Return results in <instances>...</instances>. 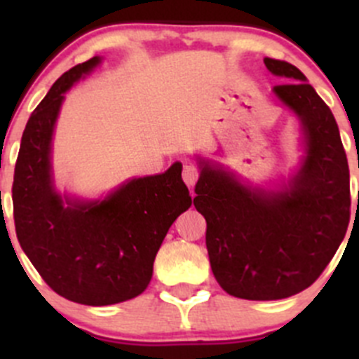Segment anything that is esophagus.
<instances>
[{
    "instance_id": "34e87169",
    "label": "esophagus",
    "mask_w": 359,
    "mask_h": 359,
    "mask_svg": "<svg viewBox=\"0 0 359 359\" xmlns=\"http://www.w3.org/2000/svg\"><path fill=\"white\" fill-rule=\"evenodd\" d=\"M182 179L184 182L187 184V186H194L198 180V168L194 165H191V163H186L184 165V170H182Z\"/></svg>"
}]
</instances>
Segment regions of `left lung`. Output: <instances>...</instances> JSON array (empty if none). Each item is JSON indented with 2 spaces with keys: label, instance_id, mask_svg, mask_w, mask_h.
<instances>
[{
  "label": "left lung",
  "instance_id": "obj_1",
  "mask_svg": "<svg viewBox=\"0 0 359 359\" xmlns=\"http://www.w3.org/2000/svg\"><path fill=\"white\" fill-rule=\"evenodd\" d=\"M264 64L290 81L273 92L302 126L299 170L278 189H264L198 158L194 187L213 276L247 300L287 299L311 287L342 243L351 213L349 166L330 107L295 66L269 57Z\"/></svg>",
  "mask_w": 359,
  "mask_h": 359
}]
</instances>
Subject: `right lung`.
Wrapping results in <instances>:
<instances>
[{
    "label": "right lung",
    "instance_id": "right-lung-1",
    "mask_svg": "<svg viewBox=\"0 0 359 359\" xmlns=\"http://www.w3.org/2000/svg\"><path fill=\"white\" fill-rule=\"evenodd\" d=\"M100 57L64 72L32 111L13 175L19 243L53 292L85 306H111L140 295L173 220L191 206L182 165L130 179L100 200L60 194L53 184L52 140L66 92Z\"/></svg>",
    "mask_w": 359,
    "mask_h": 359
}]
</instances>
